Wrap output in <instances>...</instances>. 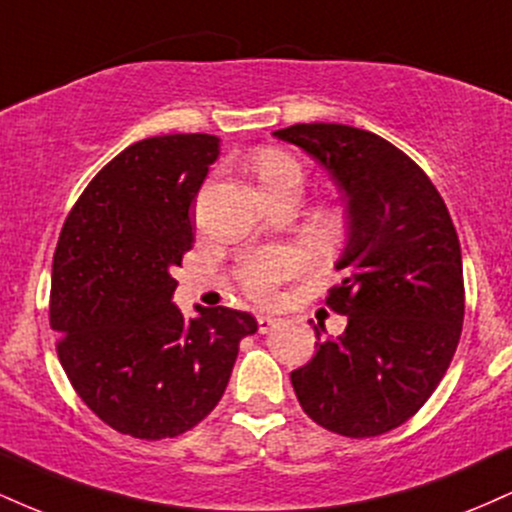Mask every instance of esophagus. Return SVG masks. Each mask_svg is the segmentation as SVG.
Listing matches in <instances>:
<instances>
[{
  "mask_svg": "<svg viewBox=\"0 0 512 512\" xmlns=\"http://www.w3.org/2000/svg\"><path fill=\"white\" fill-rule=\"evenodd\" d=\"M276 325H279V317H274V315H257V330H260V334L272 332Z\"/></svg>",
  "mask_w": 512,
  "mask_h": 512,
  "instance_id": "34e87169",
  "label": "esophagus"
}]
</instances>
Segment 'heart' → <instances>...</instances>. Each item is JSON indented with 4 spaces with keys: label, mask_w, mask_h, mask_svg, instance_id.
I'll list each match as a JSON object with an SVG mask.
<instances>
[{
    "label": "heart",
    "mask_w": 512,
    "mask_h": 512,
    "mask_svg": "<svg viewBox=\"0 0 512 512\" xmlns=\"http://www.w3.org/2000/svg\"><path fill=\"white\" fill-rule=\"evenodd\" d=\"M255 175L262 190L281 185L301 187L303 168L296 158L281 151H267L255 161ZM303 269L301 252L293 248H272L252 255L238 269V281L255 301H272L284 281Z\"/></svg>",
    "instance_id": "1"
}]
</instances>
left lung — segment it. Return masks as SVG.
Segmentation results:
<instances>
[{"label":"left lung","mask_w":512,"mask_h":512,"mask_svg":"<svg viewBox=\"0 0 512 512\" xmlns=\"http://www.w3.org/2000/svg\"><path fill=\"white\" fill-rule=\"evenodd\" d=\"M276 139L317 158L349 204L344 279L325 305L346 315L337 339L291 373L305 414L346 438L383 436L433 395L462 334L464 279L455 223L431 178L368 129L310 122Z\"/></svg>","instance_id":"1"}]
</instances>
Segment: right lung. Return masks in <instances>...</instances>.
I'll use <instances>...</instances> for the list:
<instances>
[{
  "instance_id": "add662e5",
  "label": "right lung",
  "mask_w": 512,
  "mask_h": 512,
  "mask_svg": "<svg viewBox=\"0 0 512 512\" xmlns=\"http://www.w3.org/2000/svg\"><path fill=\"white\" fill-rule=\"evenodd\" d=\"M214 134H163L103 166L64 219L52 257L50 327L69 383L103 424L175 438L219 404L250 313L170 303L195 245L190 204L216 161Z\"/></svg>"
}]
</instances>
